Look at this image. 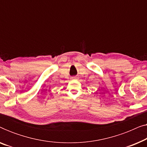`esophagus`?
Listing matches in <instances>:
<instances>
[{"instance_id": "34e87169", "label": "esophagus", "mask_w": 147, "mask_h": 147, "mask_svg": "<svg viewBox=\"0 0 147 147\" xmlns=\"http://www.w3.org/2000/svg\"><path fill=\"white\" fill-rule=\"evenodd\" d=\"M77 77H76V76H73V77H71V79L72 80H75V79H77Z\"/></svg>"}]
</instances>
